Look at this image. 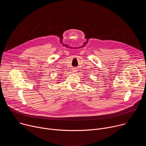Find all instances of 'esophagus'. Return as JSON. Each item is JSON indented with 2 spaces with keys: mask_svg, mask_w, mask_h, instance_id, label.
Wrapping results in <instances>:
<instances>
[{
  "mask_svg": "<svg viewBox=\"0 0 146 146\" xmlns=\"http://www.w3.org/2000/svg\"><path fill=\"white\" fill-rule=\"evenodd\" d=\"M76 71H77V70L76 69H73V72L74 73V72H76Z\"/></svg>",
  "mask_w": 146,
  "mask_h": 146,
  "instance_id": "obj_1",
  "label": "esophagus"
}]
</instances>
